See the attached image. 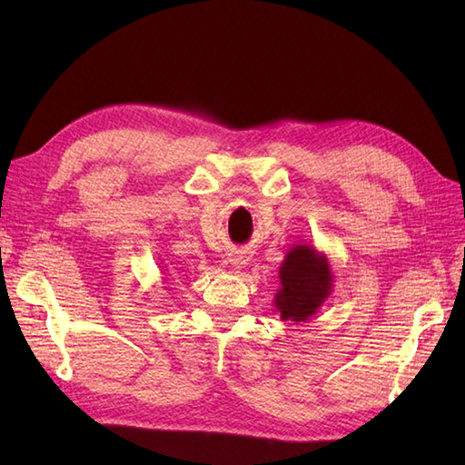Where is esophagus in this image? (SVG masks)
<instances>
[{"label":"esophagus","instance_id":"esophagus-1","mask_svg":"<svg viewBox=\"0 0 465 465\" xmlns=\"http://www.w3.org/2000/svg\"><path fill=\"white\" fill-rule=\"evenodd\" d=\"M231 263L238 270V267H242V265L246 263V260H244V256H232V258H231Z\"/></svg>","mask_w":465,"mask_h":465}]
</instances>
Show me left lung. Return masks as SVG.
I'll return each instance as SVG.
<instances>
[{
	"mask_svg": "<svg viewBox=\"0 0 465 465\" xmlns=\"http://www.w3.org/2000/svg\"><path fill=\"white\" fill-rule=\"evenodd\" d=\"M281 287L273 297L275 312L287 322L312 320L333 291V273L328 256L314 246L294 244L279 267Z\"/></svg>",
	"mask_w": 465,
	"mask_h": 465,
	"instance_id": "left-lung-1",
	"label": "left lung"
}]
</instances>
